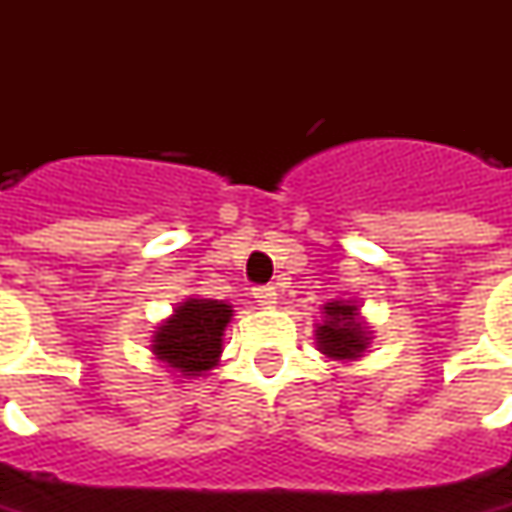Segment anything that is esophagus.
Here are the masks:
<instances>
[{
	"label": "esophagus",
	"mask_w": 512,
	"mask_h": 512,
	"mask_svg": "<svg viewBox=\"0 0 512 512\" xmlns=\"http://www.w3.org/2000/svg\"><path fill=\"white\" fill-rule=\"evenodd\" d=\"M252 296H255L260 307H274L277 304V288H271V285H257L252 290Z\"/></svg>",
	"instance_id": "obj_1"
}]
</instances>
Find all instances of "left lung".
Returning <instances> with one entry per match:
<instances>
[{"label":"left lung","instance_id":"left-lung-1","mask_svg":"<svg viewBox=\"0 0 512 512\" xmlns=\"http://www.w3.org/2000/svg\"><path fill=\"white\" fill-rule=\"evenodd\" d=\"M323 318L315 329V340H318V351L326 354L329 359H356L365 354L370 345V332H367L365 321L359 318L356 304L348 301H329L323 307Z\"/></svg>","mask_w":512,"mask_h":512}]
</instances>
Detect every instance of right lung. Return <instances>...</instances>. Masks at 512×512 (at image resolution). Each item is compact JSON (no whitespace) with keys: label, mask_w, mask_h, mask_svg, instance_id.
<instances>
[{"label":"right lung","mask_w":512,"mask_h":512,"mask_svg":"<svg viewBox=\"0 0 512 512\" xmlns=\"http://www.w3.org/2000/svg\"><path fill=\"white\" fill-rule=\"evenodd\" d=\"M233 307L213 299H186L172 318L158 326L153 354L180 376H202L219 362L224 326Z\"/></svg>","instance_id":"right-lung-1"}]
</instances>
